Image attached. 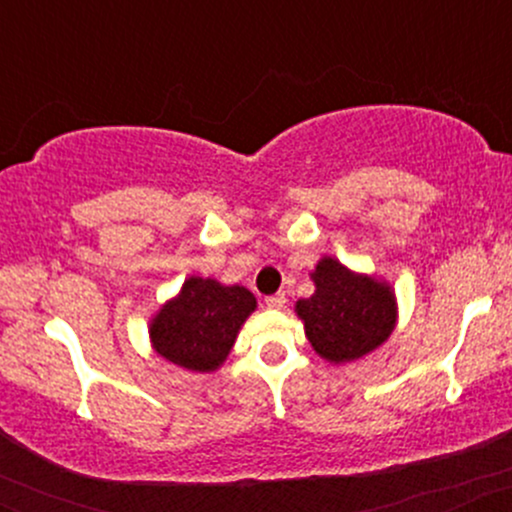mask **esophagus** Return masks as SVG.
I'll return each mask as SVG.
<instances>
[{"label":"esophagus","instance_id":"esophagus-1","mask_svg":"<svg viewBox=\"0 0 512 512\" xmlns=\"http://www.w3.org/2000/svg\"><path fill=\"white\" fill-rule=\"evenodd\" d=\"M264 303H267L269 310H281V308H284V305H286V293H284V291L274 293V296L264 298Z\"/></svg>","mask_w":512,"mask_h":512}]
</instances>
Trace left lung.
I'll use <instances>...</instances> for the list:
<instances>
[{"label": "left lung", "instance_id": "obj_1", "mask_svg": "<svg viewBox=\"0 0 512 512\" xmlns=\"http://www.w3.org/2000/svg\"><path fill=\"white\" fill-rule=\"evenodd\" d=\"M315 293L296 303L305 337L330 363H351L383 346L397 325V298L387 281L322 257L310 274Z\"/></svg>", "mask_w": 512, "mask_h": 512}]
</instances>
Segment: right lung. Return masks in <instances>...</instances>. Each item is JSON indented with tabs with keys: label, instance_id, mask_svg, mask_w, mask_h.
<instances>
[{
	"label": "right lung",
	"instance_id": "right-lung-1",
	"mask_svg": "<svg viewBox=\"0 0 512 512\" xmlns=\"http://www.w3.org/2000/svg\"><path fill=\"white\" fill-rule=\"evenodd\" d=\"M257 298L245 286L190 276L180 293L158 308L149 322L154 351L173 366L211 373L231 354Z\"/></svg>",
	"mask_w": 512,
	"mask_h": 512
}]
</instances>
